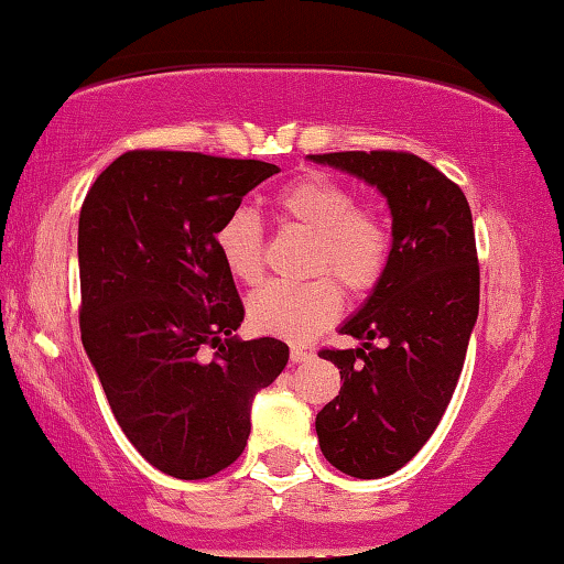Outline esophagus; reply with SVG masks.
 Listing matches in <instances>:
<instances>
[{"label":"esophagus","mask_w":564,"mask_h":564,"mask_svg":"<svg viewBox=\"0 0 564 564\" xmlns=\"http://www.w3.org/2000/svg\"><path fill=\"white\" fill-rule=\"evenodd\" d=\"M315 355L312 352V349H307V347H300V345H292V349H290V359L292 362H307V359Z\"/></svg>","instance_id":"34e87169"}]
</instances>
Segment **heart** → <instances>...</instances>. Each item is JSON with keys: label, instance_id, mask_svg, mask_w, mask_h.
Returning <instances> with one entry per match:
<instances>
[{"label": "heart", "instance_id": "b5f03b06", "mask_svg": "<svg viewBox=\"0 0 564 564\" xmlns=\"http://www.w3.org/2000/svg\"><path fill=\"white\" fill-rule=\"evenodd\" d=\"M274 209L288 225L312 235L307 282H270L249 300L257 332L307 339L337 317L343 288L349 297L372 292L390 267L392 227L382 209L325 174H307L276 192ZM215 249L227 274L242 284L262 276L264 229L249 207H235L215 229Z\"/></svg>", "mask_w": 564, "mask_h": 564}]
</instances>
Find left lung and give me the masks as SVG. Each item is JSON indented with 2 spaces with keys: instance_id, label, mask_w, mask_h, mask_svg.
<instances>
[{
  "instance_id": "8db88e82",
  "label": "left lung",
  "mask_w": 564,
  "mask_h": 564,
  "mask_svg": "<svg viewBox=\"0 0 564 564\" xmlns=\"http://www.w3.org/2000/svg\"><path fill=\"white\" fill-rule=\"evenodd\" d=\"M375 184L392 212L390 267L343 325L357 349H319L343 387L317 414L339 473L387 477L432 437L463 372L479 312V262L465 192L410 152L310 154Z\"/></svg>"
}]
</instances>
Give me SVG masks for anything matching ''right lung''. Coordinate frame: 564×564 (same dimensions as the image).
Segmentation results:
<instances>
[{
    "mask_svg": "<svg viewBox=\"0 0 564 564\" xmlns=\"http://www.w3.org/2000/svg\"><path fill=\"white\" fill-rule=\"evenodd\" d=\"M276 172L260 160L132 150L82 205V345L119 427L164 475L205 479L232 465L254 394L288 365L280 339L232 337L245 304L215 249L219 221Z\"/></svg>",
    "mask_w": 564,
    "mask_h": 564,
    "instance_id": "1",
    "label": "right lung"
}]
</instances>
